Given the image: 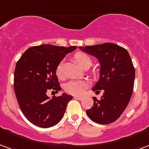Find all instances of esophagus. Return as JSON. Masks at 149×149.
<instances>
[{"label":"esophagus","mask_w":149,"mask_h":149,"mask_svg":"<svg viewBox=\"0 0 149 149\" xmlns=\"http://www.w3.org/2000/svg\"><path fill=\"white\" fill-rule=\"evenodd\" d=\"M74 98L75 99H77V100H79V101H81V100H83V98H84V97H80V96H75Z\"/></svg>","instance_id":"34e87169"}]
</instances>
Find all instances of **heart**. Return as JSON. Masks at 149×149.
<instances>
[{
	"mask_svg": "<svg viewBox=\"0 0 149 149\" xmlns=\"http://www.w3.org/2000/svg\"><path fill=\"white\" fill-rule=\"evenodd\" d=\"M76 61L78 64L84 68L86 66H91L92 60L91 57L84 52H77L74 55ZM55 74L58 78L62 79L63 77V70H62V62L58 64L55 69ZM87 87V83L82 79H71L66 82L64 85V89L65 92L72 95H81Z\"/></svg>",
	"mask_w": 149,
	"mask_h": 149,
	"instance_id": "b5f03b06",
	"label": "heart"
}]
</instances>
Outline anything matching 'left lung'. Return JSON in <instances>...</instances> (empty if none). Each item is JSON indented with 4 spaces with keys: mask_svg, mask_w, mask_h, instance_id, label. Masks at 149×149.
Instances as JSON below:
<instances>
[{
    "mask_svg": "<svg viewBox=\"0 0 149 149\" xmlns=\"http://www.w3.org/2000/svg\"><path fill=\"white\" fill-rule=\"evenodd\" d=\"M98 59L100 77L92 91H103L101 99L93 97L94 105L86 111L91 120L109 124L120 117L129 104L134 84L135 70L127 50L112 43L79 47Z\"/></svg>",
    "mask_w": 149,
    "mask_h": 149,
    "instance_id": "1",
    "label": "left lung"
}]
</instances>
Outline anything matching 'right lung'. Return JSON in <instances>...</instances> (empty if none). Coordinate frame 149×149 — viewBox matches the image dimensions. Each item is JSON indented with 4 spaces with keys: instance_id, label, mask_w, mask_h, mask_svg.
<instances>
[{
    "instance_id": "add662e5",
    "label": "right lung",
    "mask_w": 149,
    "mask_h": 149,
    "mask_svg": "<svg viewBox=\"0 0 149 149\" xmlns=\"http://www.w3.org/2000/svg\"><path fill=\"white\" fill-rule=\"evenodd\" d=\"M43 44L28 48L17 62L14 72V91L25 117L42 128L53 127L62 119L72 96L63 93L50 98L47 92L62 90L55 74L58 64L67 54L77 49Z\"/></svg>"
}]
</instances>
